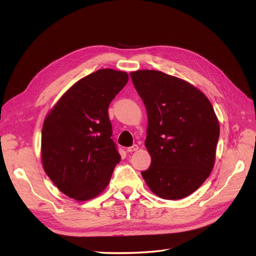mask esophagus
Segmentation results:
<instances>
[{
	"label": "esophagus",
	"mask_w": 256,
	"mask_h": 256,
	"mask_svg": "<svg viewBox=\"0 0 256 256\" xmlns=\"http://www.w3.org/2000/svg\"><path fill=\"white\" fill-rule=\"evenodd\" d=\"M138 150V146L136 144H134V145H132V146L128 147V148H127V152H136Z\"/></svg>",
	"instance_id": "34e87169"
}]
</instances>
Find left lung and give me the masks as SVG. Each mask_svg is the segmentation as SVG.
<instances>
[{
	"label": "left lung",
	"instance_id": "left-lung-1",
	"mask_svg": "<svg viewBox=\"0 0 256 256\" xmlns=\"http://www.w3.org/2000/svg\"><path fill=\"white\" fill-rule=\"evenodd\" d=\"M147 111L145 146L150 166L142 172L150 189L180 200L200 188L212 171L220 127L208 98L173 76L157 70L130 74Z\"/></svg>",
	"mask_w": 256,
	"mask_h": 256
}]
</instances>
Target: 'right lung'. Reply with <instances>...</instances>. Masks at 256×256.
Instances as JSON below:
<instances>
[{"label": "right lung", "instance_id": "1", "mask_svg": "<svg viewBox=\"0 0 256 256\" xmlns=\"http://www.w3.org/2000/svg\"><path fill=\"white\" fill-rule=\"evenodd\" d=\"M127 82V72L99 69L74 83L46 118L44 170L67 196L90 200L109 184L120 156L108 108Z\"/></svg>", "mask_w": 256, "mask_h": 256}]
</instances>
